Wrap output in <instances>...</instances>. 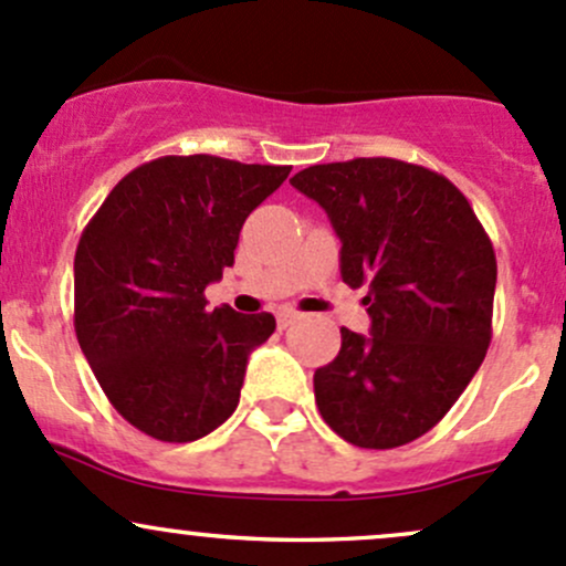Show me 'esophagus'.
I'll return each instance as SVG.
<instances>
[{"instance_id": "34e87169", "label": "esophagus", "mask_w": 566, "mask_h": 566, "mask_svg": "<svg viewBox=\"0 0 566 566\" xmlns=\"http://www.w3.org/2000/svg\"><path fill=\"white\" fill-rule=\"evenodd\" d=\"M295 319H298V314L295 312H279L276 323H279V328H287V325H293Z\"/></svg>"}]
</instances>
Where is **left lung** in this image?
<instances>
[{
    "mask_svg": "<svg viewBox=\"0 0 566 566\" xmlns=\"http://www.w3.org/2000/svg\"><path fill=\"white\" fill-rule=\"evenodd\" d=\"M328 213L342 279L368 293L371 333L342 328L314 371L323 420L349 444L390 450L431 431L491 344L496 254L461 189L390 157L312 165L290 178Z\"/></svg>",
    "mask_w": 566,
    "mask_h": 566,
    "instance_id": "1",
    "label": "left lung"
}]
</instances>
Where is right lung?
I'll use <instances>...</instances> for the list:
<instances>
[{
  "mask_svg": "<svg viewBox=\"0 0 566 566\" xmlns=\"http://www.w3.org/2000/svg\"><path fill=\"white\" fill-rule=\"evenodd\" d=\"M290 165L192 154L127 174L75 249V336L127 423L159 442H195L235 412L249 353L273 314L206 312V287L233 265L249 213Z\"/></svg>",
  "mask_w": 566,
  "mask_h": 566,
  "instance_id": "1",
  "label": "right lung"
}]
</instances>
